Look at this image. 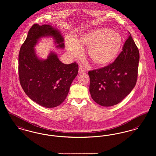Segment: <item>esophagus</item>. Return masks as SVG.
<instances>
[{"instance_id": "34e87169", "label": "esophagus", "mask_w": 156, "mask_h": 156, "mask_svg": "<svg viewBox=\"0 0 156 156\" xmlns=\"http://www.w3.org/2000/svg\"><path fill=\"white\" fill-rule=\"evenodd\" d=\"M86 72V70L84 69V68L83 66H80L79 68V73H84Z\"/></svg>"}]
</instances>
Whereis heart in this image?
<instances>
[{
    "instance_id": "heart-1",
    "label": "heart",
    "mask_w": 156,
    "mask_h": 156,
    "mask_svg": "<svg viewBox=\"0 0 156 156\" xmlns=\"http://www.w3.org/2000/svg\"><path fill=\"white\" fill-rule=\"evenodd\" d=\"M121 35L106 28H99L82 34L78 40L68 39L66 48L73 57H80L82 47L89 48L91 60L98 66H105L115 60L122 45Z\"/></svg>"
}]
</instances>
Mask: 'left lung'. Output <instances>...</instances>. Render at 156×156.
I'll list each match as a JSON object with an SVG mask.
<instances>
[{
  "mask_svg": "<svg viewBox=\"0 0 156 156\" xmlns=\"http://www.w3.org/2000/svg\"><path fill=\"white\" fill-rule=\"evenodd\" d=\"M139 58V50L130 34L113 63L88 72L93 100L105 107L115 106L123 100L136 86Z\"/></svg>",
  "mask_w": 156,
  "mask_h": 156,
  "instance_id": "8db88e82",
  "label": "left lung"
}]
</instances>
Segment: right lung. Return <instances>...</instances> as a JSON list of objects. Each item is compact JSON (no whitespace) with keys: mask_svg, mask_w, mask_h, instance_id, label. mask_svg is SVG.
<instances>
[{"mask_svg":"<svg viewBox=\"0 0 156 156\" xmlns=\"http://www.w3.org/2000/svg\"><path fill=\"white\" fill-rule=\"evenodd\" d=\"M48 37L54 39L57 48L64 49V37L57 29L50 25H33L19 51V76L29 98L41 106L52 108L66 99L79 67L76 62L63 63L53 51L46 59L39 58L34 48L41 38Z\"/></svg>","mask_w":156,"mask_h":156,"instance_id":"obj_1","label":"right lung"}]
</instances>
